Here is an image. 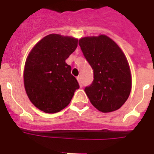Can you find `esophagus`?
Returning a JSON list of instances; mask_svg holds the SVG:
<instances>
[{
    "label": "esophagus",
    "mask_w": 154,
    "mask_h": 154,
    "mask_svg": "<svg viewBox=\"0 0 154 154\" xmlns=\"http://www.w3.org/2000/svg\"><path fill=\"white\" fill-rule=\"evenodd\" d=\"M77 81H78V82H79L80 85H81V86H82V80H81V76H78V77H77Z\"/></svg>",
    "instance_id": "34e87169"
}]
</instances>
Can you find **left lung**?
<instances>
[{
	"label": "left lung",
	"mask_w": 154,
	"mask_h": 154,
	"mask_svg": "<svg viewBox=\"0 0 154 154\" xmlns=\"http://www.w3.org/2000/svg\"><path fill=\"white\" fill-rule=\"evenodd\" d=\"M81 51L93 69L94 79L85 91L94 106L103 113L120 109L131 88V76L125 54L105 35L79 40Z\"/></svg>",
	"instance_id": "1"
}]
</instances>
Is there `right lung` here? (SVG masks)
Here are the masks:
<instances>
[{
	"label": "right lung",
	"mask_w": 154,
	"mask_h": 154,
	"mask_svg": "<svg viewBox=\"0 0 154 154\" xmlns=\"http://www.w3.org/2000/svg\"><path fill=\"white\" fill-rule=\"evenodd\" d=\"M77 47V39L49 34L33 47L24 69V85L29 100L47 113H55L69 105L80 88L66 59Z\"/></svg>",
	"instance_id": "add662e5"
}]
</instances>
